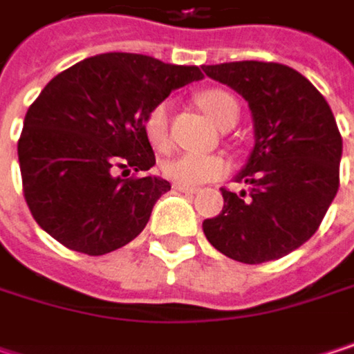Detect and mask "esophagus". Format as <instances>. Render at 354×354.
Wrapping results in <instances>:
<instances>
[{"label":"esophagus","mask_w":354,"mask_h":354,"mask_svg":"<svg viewBox=\"0 0 354 354\" xmlns=\"http://www.w3.org/2000/svg\"><path fill=\"white\" fill-rule=\"evenodd\" d=\"M172 186H174V190H178V192H184V194H194V192H198V188L188 186V184H182V182H174Z\"/></svg>","instance_id":"34e87169"}]
</instances>
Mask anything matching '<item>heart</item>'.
<instances>
[{"instance_id":"1","label":"heart","mask_w":354,"mask_h":354,"mask_svg":"<svg viewBox=\"0 0 354 354\" xmlns=\"http://www.w3.org/2000/svg\"><path fill=\"white\" fill-rule=\"evenodd\" d=\"M198 106L203 108L219 127H232L238 116L240 106L236 98L223 90H205L196 96ZM145 135L151 145L164 149L168 145V127H170V108L166 102H160L145 114ZM164 176L176 180L188 186H196L209 180L223 176L227 172V162L221 156H205V153H178L162 164Z\"/></svg>"}]
</instances>
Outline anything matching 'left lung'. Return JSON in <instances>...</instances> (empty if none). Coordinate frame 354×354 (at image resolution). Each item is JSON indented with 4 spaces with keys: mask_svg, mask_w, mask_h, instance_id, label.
Returning <instances> with one entry per match:
<instances>
[{
    "mask_svg": "<svg viewBox=\"0 0 354 354\" xmlns=\"http://www.w3.org/2000/svg\"><path fill=\"white\" fill-rule=\"evenodd\" d=\"M203 71L242 94L256 137L236 178L250 192L221 188L223 209L203 232L232 260H279L318 232L336 196L342 137L334 114L310 80L281 63L234 61Z\"/></svg>",
    "mask_w": 354,
    "mask_h": 354,
    "instance_id": "1",
    "label": "left lung"
}]
</instances>
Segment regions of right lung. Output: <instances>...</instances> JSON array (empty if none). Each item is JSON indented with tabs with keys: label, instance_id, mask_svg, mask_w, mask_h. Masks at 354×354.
Listing matches in <instances>:
<instances>
[{
	"label": "right lung",
	"instance_id": "obj_1",
	"mask_svg": "<svg viewBox=\"0 0 354 354\" xmlns=\"http://www.w3.org/2000/svg\"><path fill=\"white\" fill-rule=\"evenodd\" d=\"M201 77L196 65L135 53L96 55L55 75L18 139L22 190L36 223L88 256L135 240L170 190L168 180L145 176L156 164L145 114Z\"/></svg>",
	"mask_w": 354,
	"mask_h": 354
}]
</instances>
